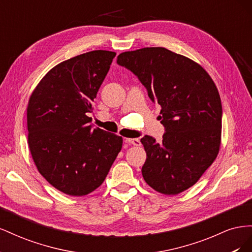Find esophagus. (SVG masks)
<instances>
[{
    "label": "esophagus",
    "mask_w": 252,
    "mask_h": 252,
    "mask_svg": "<svg viewBox=\"0 0 252 252\" xmlns=\"http://www.w3.org/2000/svg\"><path fill=\"white\" fill-rule=\"evenodd\" d=\"M125 143L129 145H133V146H140L141 145L139 139H125Z\"/></svg>",
    "instance_id": "esophagus-1"
}]
</instances>
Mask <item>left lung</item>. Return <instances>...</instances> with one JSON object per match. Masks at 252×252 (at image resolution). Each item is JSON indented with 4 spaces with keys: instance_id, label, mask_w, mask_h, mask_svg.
I'll return each mask as SVG.
<instances>
[{
    "instance_id": "8db88e82",
    "label": "left lung",
    "mask_w": 252,
    "mask_h": 252,
    "mask_svg": "<svg viewBox=\"0 0 252 252\" xmlns=\"http://www.w3.org/2000/svg\"><path fill=\"white\" fill-rule=\"evenodd\" d=\"M135 74L148 96L161 106L163 140L145 135V182L164 194H178L199 181L215 161L222 132V103L216 84L202 66L163 47L118 56Z\"/></svg>"
}]
</instances>
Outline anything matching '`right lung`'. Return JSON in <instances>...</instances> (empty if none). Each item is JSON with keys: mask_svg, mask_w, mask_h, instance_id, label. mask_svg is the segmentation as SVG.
Returning a JSON list of instances; mask_svg holds the SVG:
<instances>
[{"mask_svg": "<svg viewBox=\"0 0 252 252\" xmlns=\"http://www.w3.org/2000/svg\"><path fill=\"white\" fill-rule=\"evenodd\" d=\"M116 52L94 50L58 64L29 98L28 145L37 170L60 191L93 192L107 177L123 139L90 125L93 102Z\"/></svg>", "mask_w": 252, "mask_h": 252, "instance_id": "obj_1", "label": "right lung"}]
</instances>
